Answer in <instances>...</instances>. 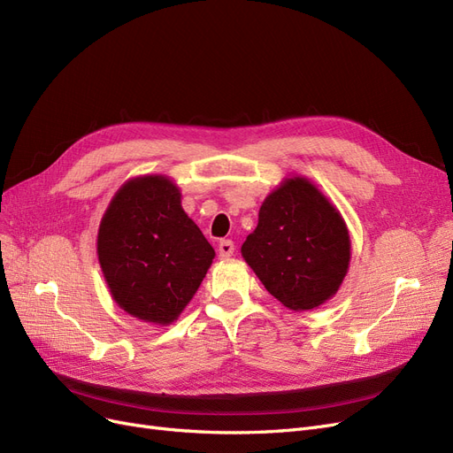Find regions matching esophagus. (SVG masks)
<instances>
[{
  "label": "esophagus",
  "instance_id": "obj_1",
  "mask_svg": "<svg viewBox=\"0 0 453 453\" xmlns=\"http://www.w3.org/2000/svg\"><path fill=\"white\" fill-rule=\"evenodd\" d=\"M233 252H235V244H233V241L224 239V241H220V244H218V256H220L222 259L231 257Z\"/></svg>",
  "mask_w": 453,
  "mask_h": 453
}]
</instances>
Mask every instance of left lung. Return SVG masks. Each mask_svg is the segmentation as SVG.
<instances>
[{
    "instance_id": "obj_1",
    "label": "left lung",
    "mask_w": 453,
    "mask_h": 453,
    "mask_svg": "<svg viewBox=\"0 0 453 453\" xmlns=\"http://www.w3.org/2000/svg\"><path fill=\"white\" fill-rule=\"evenodd\" d=\"M241 252L266 291L286 308L304 311L338 293L350 239L326 196L306 177H291L266 196Z\"/></svg>"
}]
</instances>
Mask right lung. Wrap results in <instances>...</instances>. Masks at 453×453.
Returning a JSON list of instances; mask_svg holds the SVG:
<instances>
[{
	"mask_svg": "<svg viewBox=\"0 0 453 453\" xmlns=\"http://www.w3.org/2000/svg\"><path fill=\"white\" fill-rule=\"evenodd\" d=\"M96 254L117 306L155 325L177 319L214 259L164 175L130 179L117 190L100 220Z\"/></svg>",
	"mask_w": 453,
	"mask_h": 453,
	"instance_id": "obj_1",
	"label": "right lung"
}]
</instances>
